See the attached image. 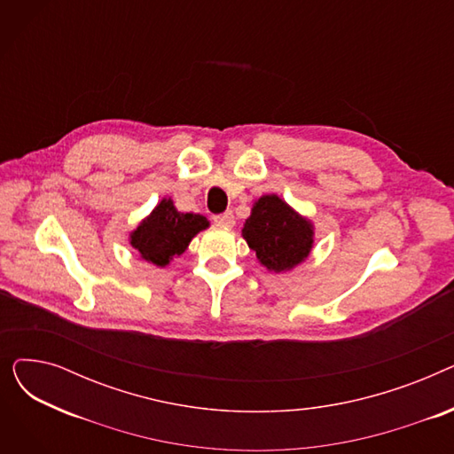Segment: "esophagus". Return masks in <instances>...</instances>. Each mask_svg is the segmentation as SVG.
<instances>
[{
    "instance_id": "esophagus-1",
    "label": "esophagus",
    "mask_w": 454,
    "mask_h": 454,
    "mask_svg": "<svg viewBox=\"0 0 454 454\" xmlns=\"http://www.w3.org/2000/svg\"><path fill=\"white\" fill-rule=\"evenodd\" d=\"M213 223L217 226H224V228H231L235 224V217H233V211H224V213H219L215 215L213 217Z\"/></svg>"
}]
</instances>
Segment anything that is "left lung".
Masks as SVG:
<instances>
[{"label": "left lung", "instance_id": "1", "mask_svg": "<svg viewBox=\"0 0 454 454\" xmlns=\"http://www.w3.org/2000/svg\"><path fill=\"white\" fill-rule=\"evenodd\" d=\"M243 237L261 265L274 272L294 269L313 248L311 223L276 195H265L254 204Z\"/></svg>", "mask_w": 454, "mask_h": 454}]
</instances>
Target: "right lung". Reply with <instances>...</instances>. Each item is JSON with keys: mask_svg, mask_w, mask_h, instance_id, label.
Returning <instances> with one entry per match:
<instances>
[{"mask_svg": "<svg viewBox=\"0 0 454 454\" xmlns=\"http://www.w3.org/2000/svg\"><path fill=\"white\" fill-rule=\"evenodd\" d=\"M207 226L209 223L202 215L180 213L171 199H163L132 231L130 245L145 261L165 267L175 255L184 254L189 241Z\"/></svg>", "mask_w": 454, "mask_h": 454, "instance_id": "right-lung-1", "label": "right lung"}]
</instances>
